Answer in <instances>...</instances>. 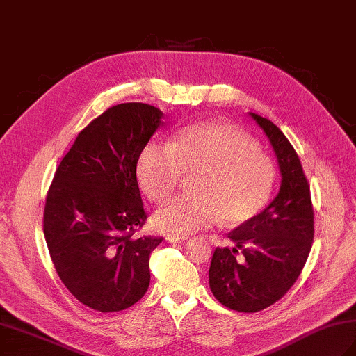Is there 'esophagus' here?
<instances>
[{"label": "esophagus", "mask_w": 356, "mask_h": 356, "mask_svg": "<svg viewBox=\"0 0 356 356\" xmlns=\"http://www.w3.org/2000/svg\"><path fill=\"white\" fill-rule=\"evenodd\" d=\"M168 241H171V243H182V241L188 240L186 237H177V236H170L168 238H166Z\"/></svg>", "instance_id": "1"}]
</instances>
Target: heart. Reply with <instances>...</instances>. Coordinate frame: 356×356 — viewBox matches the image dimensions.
<instances>
[{
    "label": "heart",
    "instance_id": "heart-1",
    "mask_svg": "<svg viewBox=\"0 0 356 356\" xmlns=\"http://www.w3.org/2000/svg\"><path fill=\"white\" fill-rule=\"evenodd\" d=\"M193 195L159 208L157 231L186 237L216 223L241 225L260 213L274 185V165L257 151L249 136L225 124L188 127L171 145L148 143L136 166L138 182L149 200H168L185 176H194Z\"/></svg>",
    "mask_w": 356,
    "mask_h": 356
}]
</instances>
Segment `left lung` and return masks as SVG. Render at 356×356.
<instances>
[{
    "label": "left lung",
    "mask_w": 356,
    "mask_h": 356,
    "mask_svg": "<svg viewBox=\"0 0 356 356\" xmlns=\"http://www.w3.org/2000/svg\"><path fill=\"white\" fill-rule=\"evenodd\" d=\"M249 116L274 149L282 184L260 214L228 234L237 248H217L211 260V292L238 312H259L282 298L297 282L314 241L311 190L297 153L274 122L251 111Z\"/></svg>",
    "instance_id": "8db88e82"
}]
</instances>
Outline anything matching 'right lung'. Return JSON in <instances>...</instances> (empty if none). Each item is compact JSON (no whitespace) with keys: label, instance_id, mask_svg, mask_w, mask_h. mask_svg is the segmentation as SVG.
<instances>
[{"label":"right lung","instance_id":"add662e5","mask_svg":"<svg viewBox=\"0 0 356 356\" xmlns=\"http://www.w3.org/2000/svg\"><path fill=\"white\" fill-rule=\"evenodd\" d=\"M162 118L142 102L104 111L78 134L45 199L51 261L74 298L95 311H124L149 286V254L162 238L133 237L147 218L136 166Z\"/></svg>","mask_w":356,"mask_h":356}]
</instances>
